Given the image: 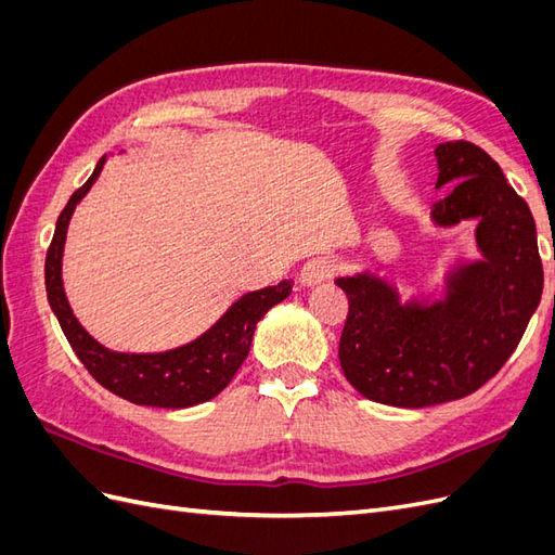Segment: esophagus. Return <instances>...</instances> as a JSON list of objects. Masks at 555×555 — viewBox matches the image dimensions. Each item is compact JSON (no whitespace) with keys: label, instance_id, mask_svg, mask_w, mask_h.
I'll list each match as a JSON object with an SVG mask.
<instances>
[{"label":"esophagus","instance_id":"34e87169","mask_svg":"<svg viewBox=\"0 0 555 555\" xmlns=\"http://www.w3.org/2000/svg\"><path fill=\"white\" fill-rule=\"evenodd\" d=\"M335 271H338V261H335L333 257L308 259L304 263V268H300V284H304V287H314V284H319V282L331 280L335 275Z\"/></svg>","mask_w":555,"mask_h":555}]
</instances>
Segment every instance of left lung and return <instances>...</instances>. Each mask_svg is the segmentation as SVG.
I'll return each mask as SVG.
<instances>
[{
  "label": "left lung",
  "mask_w": 555,
  "mask_h": 555,
  "mask_svg": "<svg viewBox=\"0 0 555 555\" xmlns=\"http://www.w3.org/2000/svg\"><path fill=\"white\" fill-rule=\"evenodd\" d=\"M438 229L475 222L479 259L447 266L442 296L400 298L393 282L361 271L335 284L349 298L340 338L347 382L373 402L430 408L489 382L524 338L542 300L544 271L528 204L500 166L467 141L435 147Z\"/></svg>",
  "instance_id": "obj_1"
}]
</instances>
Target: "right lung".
<instances>
[{
  "label": "right lung",
  "mask_w": 555,
  "mask_h": 555,
  "mask_svg": "<svg viewBox=\"0 0 555 555\" xmlns=\"http://www.w3.org/2000/svg\"><path fill=\"white\" fill-rule=\"evenodd\" d=\"M104 164L106 157L99 159L94 173L72 194L69 204L57 217L55 236L46 257L48 304L53 308L76 357L104 389L133 402V405L166 410L201 405V402L227 389V384L238 373V367L249 354L251 335H255L259 319L292 294L294 282L282 280L273 287L243 294L206 333L176 349L153 351V354H127V351H113L96 343L80 326L69 306V298L64 294L62 257L74 210L92 190L96 178L102 176Z\"/></svg>",
  "instance_id": "obj_1"
}]
</instances>
